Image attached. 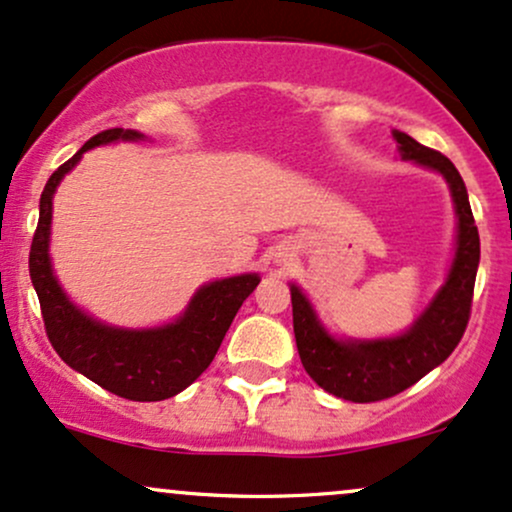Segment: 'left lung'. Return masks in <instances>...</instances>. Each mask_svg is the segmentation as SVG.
<instances>
[{
  "mask_svg": "<svg viewBox=\"0 0 512 512\" xmlns=\"http://www.w3.org/2000/svg\"><path fill=\"white\" fill-rule=\"evenodd\" d=\"M393 136L400 143L402 158L446 177L458 215V249L446 285L412 328L398 338L347 342L330 338L302 290L297 285L290 287L294 338L306 374L335 398L352 402L393 398L446 362L465 335L477 280L479 232L460 172L446 155L422 146L412 136L402 131H393Z\"/></svg>",
  "mask_w": 512,
  "mask_h": 512,
  "instance_id": "1",
  "label": "left lung"
}]
</instances>
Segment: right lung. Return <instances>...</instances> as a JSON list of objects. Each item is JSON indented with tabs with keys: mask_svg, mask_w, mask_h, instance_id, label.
Segmentation results:
<instances>
[{
	"mask_svg": "<svg viewBox=\"0 0 512 512\" xmlns=\"http://www.w3.org/2000/svg\"><path fill=\"white\" fill-rule=\"evenodd\" d=\"M143 134L131 129H107L83 143L74 158L59 165L40 196L38 230L30 244V280L40 299L45 333L54 352L71 369L110 390L119 398L136 402H158L182 393L208 369L220 350L244 299L261 282L256 273L234 275L203 285L194 294L184 316L162 328L124 330L102 326L66 299L52 273L50 225L52 196L64 174L74 170L86 150L112 141H138Z\"/></svg>",
	"mask_w": 512,
	"mask_h": 512,
	"instance_id": "1",
	"label": "right lung"
}]
</instances>
